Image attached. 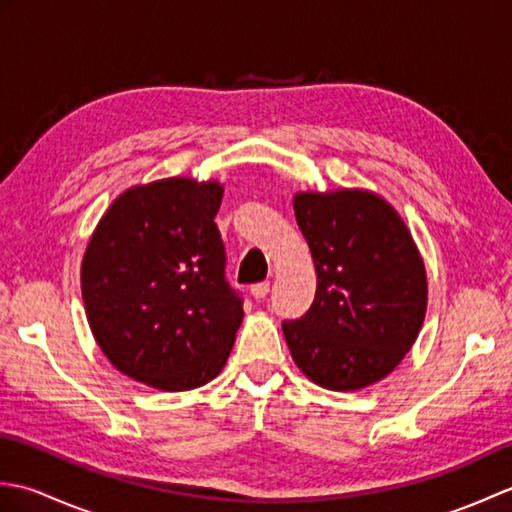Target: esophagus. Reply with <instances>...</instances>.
<instances>
[{
    "label": "esophagus",
    "mask_w": 512,
    "mask_h": 512,
    "mask_svg": "<svg viewBox=\"0 0 512 512\" xmlns=\"http://www.w3.org/2000/svg\"><path fill=\"white\" fill-rule=\"evenodd\" d=\"M270 292V284L268 281H259V284H255V286H250V295H253L257 301H262V299H266V295Z\"/></svg>",
    "instance_id": "obj_1"
}]
</instances>
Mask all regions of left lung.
Masks as SVG:
<instances>
[{
	"label": "left lung",
	"mask_w": 512,
	"mask_h": 512,
	"mask_svg": "<svg viewBox=\"0 0 512 512\" xmlns=\"http://www.w3.org/2000/svg\"><path fill=\"white\" fill-rule=\"evenodd\" d=\"M295 217L314 259L317 295L303 317L281 323L290 354L312 383L363 389L405 358L422 328V257L376 193H299Z\"/></svg>",
	"instance_id": "left-lung-1"
}]
</instances>
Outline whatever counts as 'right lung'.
Returning a JSON list of instances; mask_svg holds the SVG:
<instances>
[{"instance_id": "obj_1", "label": "right lung", "mask_w": 512, "mask_h": 512, "mask_svg": "<svg viewBox=\"0 0 512 512\" xmlns=\"http://www.w3.org/2000/svg\"><path fill=\"white\" fill-rule=\"evenodd\" d=\"M220 204L217 182L158 180L118 195L90 239L81 266L90 328L138 383L195 389L231 354L244 299L226 281Z\"/></svg>"}]
</instances>
